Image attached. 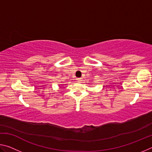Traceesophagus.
<instances>
[{
  "mask_svg": "<svg viewBox=\"0 0 152 152\" xmlns=\"http://www.w3.org/2000/svg\"><path fill=\"white\" fill-rule=\"evenodd\" d=\"M81 81H82V78H78V79H77V82H81Z\"/></svg>",
  "mask_w": 152,
  "mask_h": 152,
  "instance_id": "esophagus-1",
  "label": "esophagus"
}]
</instances>
